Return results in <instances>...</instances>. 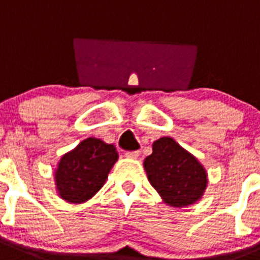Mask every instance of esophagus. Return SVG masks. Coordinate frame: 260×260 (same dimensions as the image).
<instances>
[{
	"label": "esophagus",
	"instance_id": "esophagus-1",
	"mask_svg": "<svg viewBox=\"0 0 260 260\" xmlns=\"http://www.w3.org/2000/svg\"><path fill=\"white\" fill-rule=\"evenodd\" d=\"M125 156L129 157V159H137L140 156V151H128L125 152Z\"/></svg>",
	"mask_w": 260,
	"mask_h": 260
}]
</instances>
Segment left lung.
Here are the masks:
<instances>
[{
    "label": "left lung",
    "mask_w": 260,
    "mask_h": 260,
    "mask_svg": "<svg viewBox=\"0 0 260 260\" xmlns=\"http://www.w3.org/2000/svg\"><path fill=\"white\" fill-rule=\"evenodd\" d=\"M144 167L152 187L171 207L195 204L208 186L205 168L172 137H161L152 144V154L145 159Z\"/></svg>",
    "instance_id": "8db88e82"
}]
</instances>
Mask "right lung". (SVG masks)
<instances>
[{"instance_id": "1", "label": "right lung", "mask_w": 260, "mask_h": 260, "mask_svg": "<svg viewBox=\"0 0 260 260\" xmlns=\"http://www.w3.org/2000/svg\"><path fill=\"white\" fill-rule=\"evenodd\" d=\"M118 160L114 145L99 138L83 140L62 155L55 169V185L60 198L70 204H82L100 190Z\"/></svg>"}]
</instances>
